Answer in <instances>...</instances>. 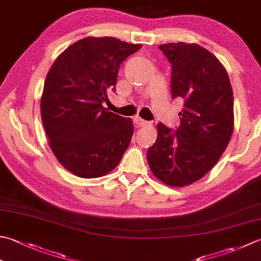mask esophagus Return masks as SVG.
Returning a JSON list of instances; mask_svg holds the SVG:
<instances>
[{
	"label": "esophagus",
	"instance_id": "1",
	"mask_svg": "<svg viewBox=\"0 0 261 261\" xmlns=\"http://www.w3.org/2000/svg\"><path fill=\"white\" fill-rule=\"evenodd\" d=\"M135 122L136 123L139 125V126H145V125H149L150 123L148 121H146V120H142L141 117H136L135 119Z\"/></svg>",
	"mask_w": 261,
	"mask_h": 261
}]
</instances>
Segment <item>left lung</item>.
I'll use <instances>...</instances> for the list:
<instances>
[{"mask_svg":"<svg viewBox=\"0 0 261 261\" xmlns=\"http://www.w3.org/2000/svg\"><path fill=\"white\" fill-rule=\"evenodd\" d=\"M172 64L173 98H182L180 126L157 124L147 161L158 180L174 188L200 180L217 164L234 129L233 90L224 65L198 44L158 46Z\"/></svg>","mask_w":261,"mask_h":261,"instance_id":"8db88e82","label":"left lung"}]
</instances>
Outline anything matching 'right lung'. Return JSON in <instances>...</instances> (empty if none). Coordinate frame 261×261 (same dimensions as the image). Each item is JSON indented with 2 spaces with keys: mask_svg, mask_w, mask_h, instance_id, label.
I'll return each mask as SVG.
<instances>
[{
  "mask_svg": "<svg viewBox=\"0 0 261 261\" xmlns=\"http://www.w3.org/2000/svg\"><path fill=\"white\" fill-rule=\"evenodd\" d=\"M113 37H86L61 53L46 75L40 114L56 160L75 176L114 170L129 147L134 123L103 107L121 63L141 48Z\"/></svg>",
  "mask_w": 261,
  "mask_h": 261,
  "instance_id": "add662e5",
  "label": "right lung"
}]
</instances>
